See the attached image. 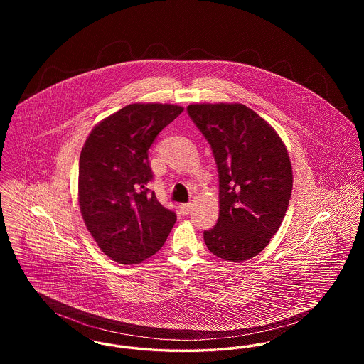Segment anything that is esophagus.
<instances>
[{
    "instance_id": "1",
    "label": "esophagus",
    "mask_w": 364,
    "mask_h": 364,
    "mask_svg": "<svg viewBox=\"0 0 364 364\" xmlns=\"http://www.w3.org/2000/svg\"><path fill=\"white\" fill-rule=\"evenodd\" d=\"M180 210L186 215L190 214L191 211H192V203H183V205H180Z\"/></svg>"
}]
</instances>
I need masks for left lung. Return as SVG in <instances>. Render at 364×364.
Returning a JSON list of instances; mask_svg holds the SVG:
<instances>
[{
  "instance_id": "1",
  "label": "left lung",
  "mask_w": 364,
  "mask_h": 364,
  "mask_svg": "<svg viewBox=\"0 0 364 364\" xmlns=\"http://www.w3.org/2000/svg\"><path fill=\"white\" fill-rule=\"evenodd\" d=\"M191 120L211 147L220 180V217L205 230L221 259L257 257L281 225L292 193V166L274 128L242 104H195Z\"/></svg>"
}]
</instances>
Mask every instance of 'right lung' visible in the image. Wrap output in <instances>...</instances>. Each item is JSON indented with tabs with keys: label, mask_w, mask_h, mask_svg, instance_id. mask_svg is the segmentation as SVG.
<instances>
[{
	"label": "right lung",
	"mask_w": 364,
	"mask_h": 364,
	"mask_svg": "<svg viewBox=\"0 0 364 364\" xmlns=\"http://www.w3.org/2000/svg\"><path fill=\"white\" fill-rule=\"evenodd\" d=\"M184 110L169 104H131L95 125L79 159V205L88 232L110 259L140 263L166 242L176 213L147 188L149 149Z\"/></svg>",
	"instance_id": "right-lung-1"
}]
</instances>
